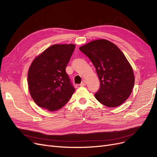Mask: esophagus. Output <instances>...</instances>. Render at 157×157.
I'll list each match as a JSON object with an SVG mask.
<instances>
[{
	"label": "esophagus",
	"instance_id": "34e87169",
	"mask_svg": "<svg viewBox=\"0 0 157 157\" xmlns=\"http://www.w3.org/2000/svg\"><path fill=\"white\" fill-rule=\"evenodd\" d=\"M86 80H83L82 81V82L80 84V86H86Z\"/></svg>",
	"mask_w": 157,
	"mask_h": 157
}]
</instances>
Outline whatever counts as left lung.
Instances as JSON below:
<instances>
[{
	"mask_svg": "<svg viewBox=\"0 0 157 157\" xmlns=\"http://www.w3.org/2000/svg\"><path fill=\"white\" fill-rule=\"evenodd\" d=\"M94 65L100 81L95 94L97 100L109 107L124 103L134 86V75L125 56L113 42L105 39L93 40L80 47Z\"/></svg>",
	"mask_w": 157,
	"mask_h": 157,
	"instance_id": "obj_1",
	"label": "left lung"
}]
</instances>
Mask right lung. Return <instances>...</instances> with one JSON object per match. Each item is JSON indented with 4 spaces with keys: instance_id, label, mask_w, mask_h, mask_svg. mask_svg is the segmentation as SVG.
<instances>
[{
    "instance_id": "obj_1",
    "label": "right lung",
    "mask_w": 157,
    "mask_h": 157,
    "mask_svg": "<svg viewBox=\"0 0 157 157\" xmlns=\"http://www.w3.org/2000/svg\"><path fill=\"white\" fill-rule=\"evenodd\" d=\"M75 48L71 44H54L33 60L28 71V86L37 105L55 111L67 103L75 92L65 72Z\"/></svg>"
}]
</instances>
